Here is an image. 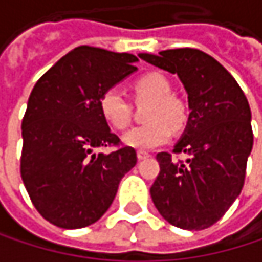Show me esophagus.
Returning <instances> with one entry per match:
<instances>
[{
  "label": "esophagus",
  "mask_w": 262,
  "mask_h": 262,
  "mask_svg": "<svg viewBox=\"0 0 262 262\" xmlns=\"http://www.w3.org/2000/svg\"><path fill=\"white\" fill-rule=\"evenodd\" d=\"M136 156H138V159L141 161V159H147V158H150V153H148V151H144V150H138Z\"/></svg>",
  "instance_id": "obj_1"
}]
</instances>
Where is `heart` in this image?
I'll list each match as a JSON object with an SVG mask.
<instances>
[{
  "mask_svg": "<svg viewBox=\"0 0 262 262\" xmlns=\"http://www.w3.org/2000/svg\"><path fill=\"white\" fill-rule=\"evenodd\" d=\"M133 91L139 100H151L147 111V124L136 126L123 136L126 145L138 150H150L165 144L171 138V129L181 130L188 121V111L181 98L171 95V83L159 73H147L133 81ZM100 112L106 123L117 130L127 127L130 104L115 89H106L98 100Z\"/></svg>",
  "mask_w": 262,
  "mask_h": 262,
  "instance_id": "obj_1",
  "label": "heart"
}]
</instances>
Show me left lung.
<instances>
[{
	"mask_svg": "<svg viewBox=\"0 0 262 262\" xmlns=\"http://www.w3.org/2000/svg\"><path fill=\"white\" fill-rule=\"evenodd\" d=\"M139 57L178 74L191 109L173 151L156 155L161 170L150 188L151 200L173 226L206 229L225 215L244 185L253 145L247 98L231 73L200 50L176 48ZM181 152L188 155L186 163L172 159Z\"/></svg>",
	"mask_w": 262,
	"mask_h": 262,
	"instance_id": "left-lung-1",
	"label": "left lung"
}]
</instances>
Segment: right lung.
<instances>
[{
  "instance_id": "obj_1",
  "label": "right lung",
  "mask_w": 262,
  "mask_h": 262,
  "mask_svg": "<svg viewBox=\"0 0 262 262\" xmlns=\"http://www.w3.org/2000/svg\"><path fill=\"white\" fill-rule=\"evenodd\" d=\"M138 57L95 47L65 54L34 84L23 118L21 178L37 212L63 229L95 223L136 164L135 148L112 133L100 95L127 77ZM115 146L109 155L95 148Z\"/></svg>"
}]
</instances>
